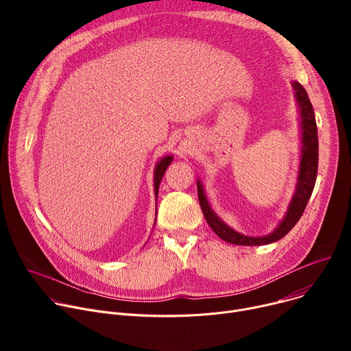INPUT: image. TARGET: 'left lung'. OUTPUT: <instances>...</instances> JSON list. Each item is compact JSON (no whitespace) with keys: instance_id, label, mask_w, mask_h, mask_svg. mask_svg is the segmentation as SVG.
Wrapping results in <instances>:
<instances>
[{"instance_id":"obj_1","label":"left lung","mask_w":351,"mask_h":351,"mask_svg":"<svg viewBox=\"0 0 351 351\" xmlns=\"http://www.w3.org/2000/svg\"><path fill=\"white\" fill-rule=\"evenodd\" d=\"M294 88V97L297 99L298 110H300V125H302V158H300V168H298V178L295 190L293 194L291 202L287 207V211L278 225V228L267 236H245L230 226H228L210 207L207 197L203 189V184L197 180V191H198V202L202 206L204 218L210 228L225 241L239 245H264L271 244L274 241L280 240L285 237L302 218L311 193L315 186L317 172H318V132H317V122L314 115V108L308 98L306 88L298 82H291Z\"/></svg>"}]
</instances>
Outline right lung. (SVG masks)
Masks as SVG:
<instances>
[{
    "instance_id": "obj_1",
    "label": "right lung",
    "mask_w": 351,
    "mask_h": 351,
    "mask_svg": "<svg viewBox=\"0 0 351 351\" xmlns=\"http://www.w3.org/2000/svg\"><path fill=\"white\" fill-rule=\"evenodd\" d=\"M173 157L172 156H167L164 157L157 165H156V169H154V193H156V198H157V194H158V189H160V183H161V179L167 171V168L169 167V164L172 162Z\"/></svg>"
}]
</instances>
